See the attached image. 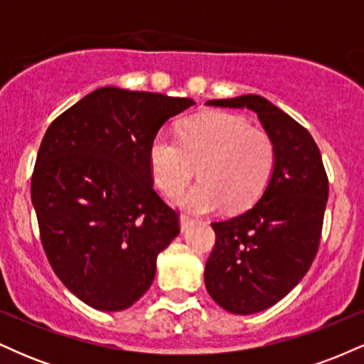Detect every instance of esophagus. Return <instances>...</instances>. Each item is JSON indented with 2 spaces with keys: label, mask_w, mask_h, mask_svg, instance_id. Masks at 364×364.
Returning <instances> with one entry per match:
<instances>
[{
  "label": "esophagus",
  "mask_w": 364,
  "mask_h": 364,
  "mask_svg": "<svg viewBox=\"0 0 364 364\" xmlns=\"http://www.w3.org/2000/svg\"><path fill=\"white\" fill-rule=\"evenodd\" d=\"M195 223H196V219H193V217H190V215L183 214L181 217H179V225H181V231H186V229L191 228Z\"/></svg>",
  "instance_id": "obj_1"
}]
</instances>
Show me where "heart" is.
Instances as JSON below:
<instances>
[{
	"label": "heart",
	"instance_id": "heart-1",
	"mask_svg": "<svg viewBox=\"0 0 364 364\" xmlns=\"http://www.w3.org/2000/svg\"><path fill=\"white\" fill-rule=\"evenodd\" d=\"M149 164L162 193L176 195L196 174L200 181L179 195L176 205L203 214L224 205L240 210L263 193L275 168V145L267 132L231 112L208 111L179 127L178 140L157 133Z\"/></svg>",
	"mask_w": 364,
	"mask_h": 364
}]
</instances>
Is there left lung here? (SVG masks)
I'll list each match as a JSON object with an SVG mask.
<instances>
[{"label": "left lung", "mask_w": 364, "mask_h": 364, "mask_svg": "<svg viewBox=\"0 0 364 364\" xmlns=\"http://www.w3.org/2000/svg\"><path fill=\"white\" fill-rule=\"evenodd\" d=\"M252 109L275 145V168L258 202L243 214L212 223L215 246L205 287L225 311L253 315L298 286L318 252L328 198L320 150L298 121L255 94L207 101Z\"/></svg>", "instance_id": "obj_1"}]
</instances>
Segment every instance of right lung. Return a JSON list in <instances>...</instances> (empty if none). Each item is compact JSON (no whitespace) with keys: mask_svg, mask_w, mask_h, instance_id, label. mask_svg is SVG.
<instances>
[{"mask_svg":"<svg viewBox=\"0 0 364 364\" xmlns=\"http://www.w3.org/2000/svg\"><path fill=\"white\" fill-rule=\"evenodd\" d=\"M193 99L102 87L49 124L31 195L54 274L101 311L127 310L152 286L157 255L179 235L154 190L150 141Z\"/></svg>","mask_w":364,"mask_h":364,"instance_id":"right-lung-1","label":"right lung"}]
</instances>
